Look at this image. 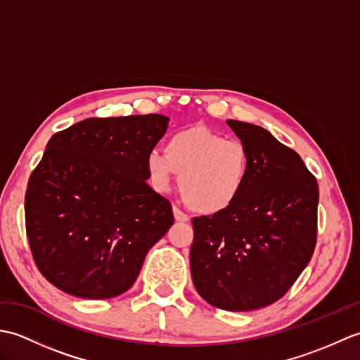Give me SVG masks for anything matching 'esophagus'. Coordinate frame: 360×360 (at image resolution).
<instances>
[{"instance_id":"obj_1","label":"esophagus","mask_w":360,"mask_h":360,"mask_svg":"<svg viewBox=\"0 0 360 360\" xmlns=\"http://www.w3.org/2000/svg\"><path fill=\"white\" fill-rule=\"evenodd\" d=\"M173 217H174L176 221H179V223H187V221H188V217L186 215V213L182 212L181 209L176 207V205L173 207Z\"/></svg>"}]
</instances>
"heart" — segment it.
I'll list each match as a JSON object with an SVG mask.
<instances>
[{
  "mask_svg": "<svg viewBox=\"0 0 360 360\" xmlns=\"http://www.w3.org/2000/svg\"><path fill=\"white\" fill-rule=\"evenodd\" d=\"M145 172L151 187L160 193L181 174L179 192L188 207L212 217L238 202L249 181L250 155L243 142L193 125L168 137L165 151H148Z\"/></svg>",
  "mask_w": 360,
  "mask_h": 360,
  "instance_id": "heart-1",
  "label": "heart"
}]
</instances>
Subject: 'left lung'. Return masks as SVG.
I'll use <instances>...</instances> for the list:
<instances>
[{
    "label": "left lung",
    "instance_id": "left-lung-1",
    "mask_svg": "<svg viewBox=\"0 0 360 360\" xmlns=\"http://www.w3.org/2000/svg\"><path fill=\"white\" fill-rule=\"evenodd\" d=\"M250 155V174L232 209L193 218V285L226 311L277 302L294 285L317 241V179L292 148L267 129L227 120Z\"/></svg>",
    "mask_w": 360,
    "mask_h": 360
}]
</instances>
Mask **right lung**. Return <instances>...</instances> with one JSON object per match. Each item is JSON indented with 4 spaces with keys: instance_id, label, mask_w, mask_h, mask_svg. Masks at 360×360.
Returning a JSON list of instances; mask_svg holds the SVG:
<instances>
[{
    "instance_id": "right-lung-1",
    "label": "right lung",
    "mask_w": 360,
    "mask_h": 360,
    "mask_svg": "<svg viewBox=\"0 0 360 360\" xmlns=\"http://www.w3.org/2000/svg\"><path fill=\"white\" fill-rule=\"evenodd\" d=\"M167 127L160 114L93 117L51 137L29 178L25 215L35 264L53 286L93 300L133 286L174 221L145 172Z\"/></svg>"
}]
</instances>
